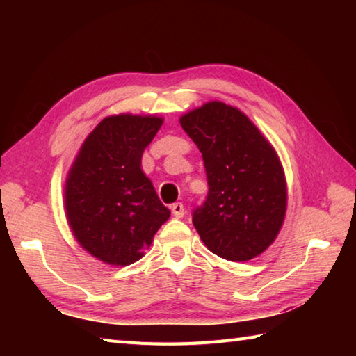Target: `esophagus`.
<instances>
[{"instance_id": "34e87169", "label": "esophagus", "mask_w": 356, "mask_h": 356, "mask_svg": "<svg viewBox=\"0 0 356 356\" xmlns=\"http://www.w3.org/2000/svg\"><path fill=\"white\" fill-rule=\"evenodd\" d=\"M171 211H172L174 217H177V218H180V217H184V216H185V207H184V203H182V202H176V203H172V205H171Z\"/></svg>"}]
</instances>
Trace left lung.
Here are the masks:
<instances>
[{"instance_id": "left-lung-1", "label": "left lung", "mask_w": 356, "mask_h": 356, "mask_svg": "<svg viewBox=\"0 0 356 356\" xmlns=\"http://www.w3.org/2000/svg\"><path fill=\"white\" fill-rule=\"evenodd\" d=\"M200 149L208 195L193 223L211 252L231 261L260 255L282 228L286 179L278 156L251 120L223 102H208L180 118Z\"/></svg>"}]
</instances>
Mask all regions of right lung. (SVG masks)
Returning a JSON list of instances; mask_svg holds the SVG:
<instances>
[{"mask_svg": "<svg viewBox=\"0 0 356 356\" xmlns=\"http://www.w3.org/2000/svg\"><path fill=\"white\" fill-rule=\"evenodd\" d=\"M163 120L105 118L82 143L65 184V209L81 246L108 264L127 266L143 255L170 209L142 172V153Z\"/></svg>", "mask_w": 356, "mask_h": 356, "instance_id": "right-lung-1", "label": "right lung"}]
</instances>
